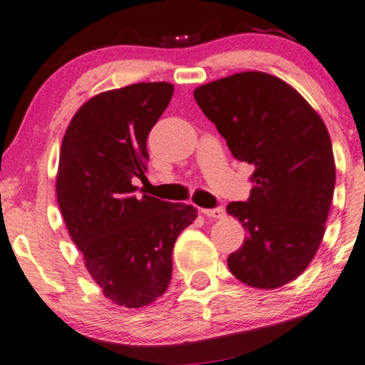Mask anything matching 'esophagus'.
I'll return each mask as SVG.
<instances>
[{"instance_id":"1","label":"esophagus","mask_w":365,"mask_h":365,"mask_svg":"<svg viewBox=\"0 0 365 365\" xmlns=\"http://www.w3.org/2000/svg\"><path fill=\"white\" fill-rule=\"evenodd\" d=\"M201 213L205 215V217L208 218H223L225 217V208H222V206H218V208H211V210H201Z\"/></svg>"}]
</instances>
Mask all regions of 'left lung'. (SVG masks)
I'll use <instances>...</instances> for the list:
<instances>
[{
  "label": "left lung",
  "mask_w": 365,
  "mask_h": 365,
  "mask_svg": "<svg viewBox=\"0 0 365 365\" xmlns=\"http://www.w3.org/2000/svg\"><path fill=\"white\" fill-rule=\"evenodd\" d=\"M237 160L254 165L247 201H233L247 237L228 269L259 289L304 272L322 244L335 190L331 140L320 115L276 76L250 71L195 89Z\"/></svg>",
  "instance_id": "left-lung-1"
}]
</instances>
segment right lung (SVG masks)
<instances>
[{"mask_svg": "<svg viewBox=\"0 0 365 365\" xmlns=\"http://www.w3.org/2000/svg\"><path fill=\"white\" fill-rule=\"evenodd\" d=\"M173 93L169 83H138L96 94L62 138L58 208L88 272L118 307L164 294L175 240L197 217L191 205L133 195L132 179L145 178L148 132Z\"/></svg>", "mask_w": 365, "mask_h": 365, "instance_id": "add662e5", "label": "right lung"}]
</instances>
